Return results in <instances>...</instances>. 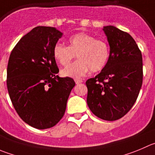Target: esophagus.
<instances>
[{"label": "esophagus", "instance_id": "1", "mask_svg": "<svg viewBox=\"0 0 155 155\" xmlns=\"http://www.w3.org/2000/svg\"><path fill=\"white\" fill-rule=\"evenodd\" d=\"M74 82L76 84H78L82 83V82H83V81L81 80V79H74Z\"/></svg>", "mask_w": 155, "mask_h": 155}]
</instances>
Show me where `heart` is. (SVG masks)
Returning <instances> with one entry per match:
<instances>
[{
	"instance_id": "b5f03b06",
	"label": "heart",
	"mask_w": 155,
	"mask_h": 155,
	"mask_svg": "<svg viewBox=\"0 0 155 155\" xmlns=\"http://www.w3.org/2000/svg\"><path fill=\"white\" fill-rule=\"evenodd\" d=\"M69 46L58 43L53 48L54 58L63 66L71 61L77 54L78 60L61 71L64 77L81 78L90 70L101 71L109 58V47L104 41L96 39L94 36L80 32L68 39Z\"/></svg>"
}]
</instances>
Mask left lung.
Instances as JSON below:
<instances>
[{"instance_id":"left-lung-1","label":"left lung","mask_w":155,"mask_h":155,"mask_svg":"<svg viewBox=\"0 0 155 155\" xmlns=\"http://www.w3.org/2000/svg\"><path fill=\"white\" fill-rule=\"evenodd\" d=\"M110 45L105 67L86 81L87 103L104 120L124 116L136 101L142 84V56L133 38L113 26L103 28Z\"/></svg>"}]
</instances>
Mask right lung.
Returning <instances> with one entry per match:
<instances>
[{
    "mask_svg": "<svg viewBox=\"0 0 155 155\" xmlns=\"http://www.w3.org/2000/svg\"><path fill=\"white\" fill-rule=\"evenodd\" d=\"M63 33L54 27L36 26L11 51L7 71L9 96L20 117L38 129L53 127L64 114L75 83L60 78L53 48Z\"/></svg>",
    "mask_w": 155,
    "mask_h": 155,
    "instance_id": "right-lung-1",
    "label": "right lung"
}]
</instances>
